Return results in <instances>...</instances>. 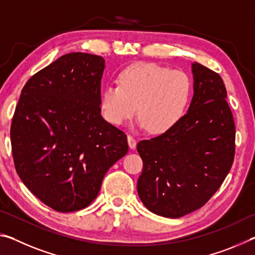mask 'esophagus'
Wrapping results in <instances>:
<instances>
[{
    "instance_id": "obj_1",
    "label": "esophagus",
    "mask_w": 255,
    "mask_h": 255,
    "mask_svg": "<svg viewBox=\"0 0 255 255\" xmlns=\"http://www.w3.org/2000/svg\"><path fill=\"white\" fill-rule=\"evenodd\" d=\"M136 144H137L136 138L133 137L132 135H128V145H129V147L135 148L136 147Z\"/></svg>"
}]
</instances>
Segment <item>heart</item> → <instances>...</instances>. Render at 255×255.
Instances as JSON below:
<instances>
[{
  "mask_svg": "<svg viewBox=\"0 0 255 255\" xmlns=\"http://www.w3.org/2000/svg\"><path fill=\"white\" fill-rule=\"evenodd\" d=\"M119 84L106 86L101 110L107 122L123 125L137 112L150 133L166 132L188 109L192 83L187 73L153 63H136L120 72Z\"/></svg>",
  "mask_w": 255,
  "mask_h": 255,
  "instance_id": "obj_1",
  "label": "heart"
}]
</instances>
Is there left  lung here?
I'll return each mask as SVG.
<instances>
[{"label":"left lung","instance_id":"1","mask_svg":"<svg viewBox=\"0 0 255 255\" xmlns=\"http://www.w3.org/2000/svg\"><path fill=\"white\" fill-rule=\"evenodd\" d=\"M193 94L182 119L162 135L140 140L143 172L137 191L146 208L179 218L206 205L235 156V123L218 73L192 64Z\"/></svg>","mask_w":255,"mask_h":255}]
</instances>
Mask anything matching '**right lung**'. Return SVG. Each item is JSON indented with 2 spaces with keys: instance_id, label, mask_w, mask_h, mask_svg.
<instances>
[{
  "instance_id": "1",
  "label": "right lung",
  "mask_w": 255,
  "mask_h": 255,
  "mask_svg": "<svg viewBox=\"0 0 255 255\" xmlns=\"http://www.w3.org/2000/svg\"><path fill=\"white\" fill-rule=\"evenodd\" d=\"M103 70L101 56H62L30 77L12 118L16 173L60 213L91 204L107 171L128 152L125 132L101 117Z\"/></svg>"
}]
</instances>
